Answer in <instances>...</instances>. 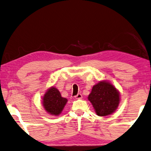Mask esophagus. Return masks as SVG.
I'll return each mask as SVG.
<instances>
[{
  "label": "esophagus",
  "instance_id": "34e87169",
  "mask_svg": "<svg viewBox=\"0 0 151 151\" xmlns=\"http://www.w3.org/2000/svg\"><path fill=\"white\" fill-rule=\"evenodd\" d=\"M82 97H83V96H82V94L81 93H78L76 94V96H75V98L76 99H82Z\"/></svg>",
  "mask_w": 151,
  "mask_h": 151
}]
</instances>
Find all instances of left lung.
Returning <instances> with one entry per match:
<instances>
[{
  "label": "left lung",
  "mask_w": 151,
  "mask_h": 151,
  "mask_svg": "<svg viewBox=\"0 0 151 151\" xmlns=\"http://www.w3.org/2000/svg\"><path fill=\"white\" fill-rule=\"evenodd\" d=\"M97 115L108 116L118 108L120 94L114 86L107 81H101L94 85L88 96Z\"/></svg>",
  "instance_id": "8db88e82"
}]
</instances>
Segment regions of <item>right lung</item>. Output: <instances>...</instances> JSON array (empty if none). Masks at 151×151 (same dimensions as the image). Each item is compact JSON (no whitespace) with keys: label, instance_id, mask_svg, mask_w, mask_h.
Here are the masks:
<instances>
[{"label":"right lung","instance_id":"add662e5","mask_svg":"<svg viewBox=\"0 0 151 151\" xmlns=\"http://www.w3.org/2000/svg\"><path fill=\"white\" fill-rule=\"evenodd\" d=\"M68 100L61 96L57 88H48L42 98V104L48 113L52 115H59Z\"/></svg>","mask_w":151,"mask_h":151}]
</instances>
